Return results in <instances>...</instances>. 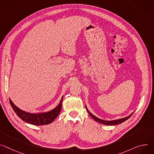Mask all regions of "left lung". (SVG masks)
Instances as JSON below:
<instances>
[{"mask_svg":"<svg viewBox=\"0 0 154 154\" xmlns=\"http://www.w3.org/2000/svg\"><path fill=\"white\" fill-rule=\"evenodd\" d=\"M86 107V106H85ZM86 109L87 110V112H88L89 115L97 122H99L100 123H102V124H104V125H119V124H120L122 123H123V122L126 121L127 120H128L133 114V112L132 114H131L130 116H128V117H125V118H123V119H118V120H112V121H106V120H101L99 118H97L96 117H95L94 116H93L91 113H90V112L88 110V109L86 107Z\"/></svg>","mask_w":154,"mask_h":154,"instance_id":"obj_1","label":"left lung"}]
</instances>
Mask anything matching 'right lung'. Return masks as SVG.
<instances>
[{
	"label": "right lung",
	"instance_id": "1",
	"mask_svg": "<svg viewBox=\"0 0 154 154\" xmlns=\"http://www.w3.org/2000/svg\"><path fill=\"white\" fill-rule=\"evenodd\" d=\"M63 99V96L61 97L60 103L57 107H55L48 112L42 114H31L26 112L17 107L10 99V103L15 112L22 120L34 125H44L51 123L58 116L62 107Z\"/></svg>",
	"mask_w": 154,
	"mask_h": 154
}]
</instances>
